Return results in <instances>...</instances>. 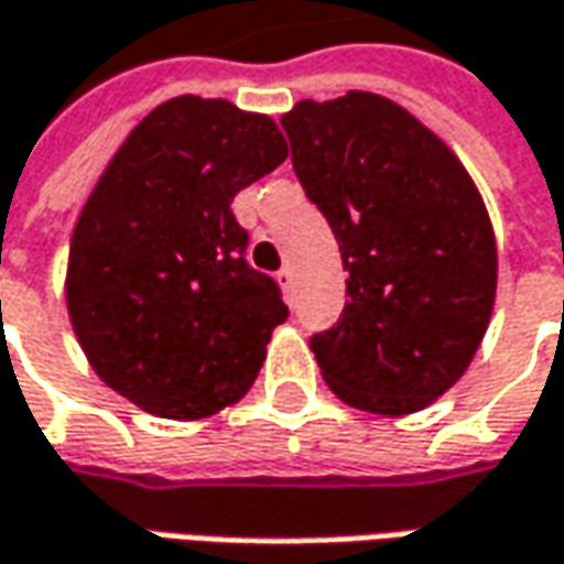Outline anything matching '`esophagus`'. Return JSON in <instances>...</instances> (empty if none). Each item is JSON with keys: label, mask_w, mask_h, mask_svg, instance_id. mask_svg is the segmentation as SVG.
I'll return each instance as SVG.
<instances>
[{"label": "esophagus", "mask_w": 564, "mask_h": 564, "mask_svg": "<svg viewBox=\"0 0 564 564\" xmlns=\"http://www.w3.org/2000/svg\"><path fill=\"white\" fill-rule=\"evenodd\" d=\"M278 283H281L283 296L293 300V268H281V271H278Z\"/></svg>", "instance_id": "1"}]
</instances>
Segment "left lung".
I'll use <instances>...</instances> for the list:
<instances>
[{
	"label": "left lung",
	"instance_id": "8db88e82",
	"mask_svg": "<svg viewBox=\"0 0 564 564\" xmlns=\"http://www.w3.org/2000/svg\"><path fill=\"white\" fill-rule=\"evenodd\" d=\"M281 124L349 271L340 321L312 337L321 378L361 412L427 409L468 371L494 315L496 237L471 174L378 93L302 99Z\"/></svg>",
	"mask_w": 564,
	"mask_h": 564
}]
</instances>
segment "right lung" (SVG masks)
I'll return each mask as SVG.
<instances>
[{
	"mask_svg": "<svg viewBox=\"0 0 564 564\" xmlns=\"http://www.w3.org/2000/svg\"><path fill=\"white\" fill-rule=\"evenodd\" d=\"M286 159L268 115L177 96L111 155L74 224L65 300L106 387L143 412L196 421L240 402L271 330L278 283L246 264L234 196Z\"/></svg>",
	"mask_w": 564,
	"mask_h": 564,
	"instance_id": "1",
	"label": "right lung"
}]
</instances>
